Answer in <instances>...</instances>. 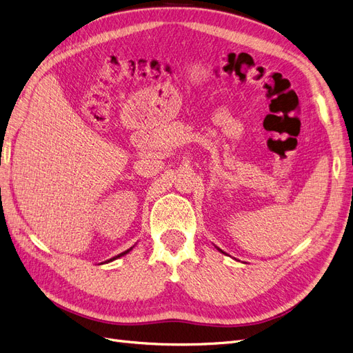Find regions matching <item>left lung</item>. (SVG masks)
I'll use <instances>...</instances> for the list:
<instances>
[{
  "mask_svg": "<svg viewBox=\"0 0 353 353\" xmlns=\"http://www.w3.org/2000/svg\"><path fill=\"white\" fill-rule=\"evenodd\" d=\"M216 249H218V248H216ZM218 250H219V252H222V250H221V249H218ZM222 253H223V252H222Z\"/></svg>",
  "mask_w": 353,
  "mask_h": 353,
  "instance_id": "8db88e82",
  "label": "left lung"
}]
</instances>
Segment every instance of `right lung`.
Here are the masks:
<instances>
[{
    "instance_id": "obj_1",
    "label": "right lung",
    "mask_w": 353,
    "mask_h": 353,
    "mask_svg": "<svg viewBox=\"0 0 353 353\" xmlns=\"http://www.w3.org/2000/svg\"><path fill=\"white\" fill-rule=\"evenodd\" d=\"M132 248H134V245H132ZM132 248H131V249H128V250H125V252H122V253H119L117 256H114V258H112V259H109V261H105V262H112V261H114V259H117V258H121V256H125L126 253H130V252L132 250Z\"/></svg>"
}]
</instances>
